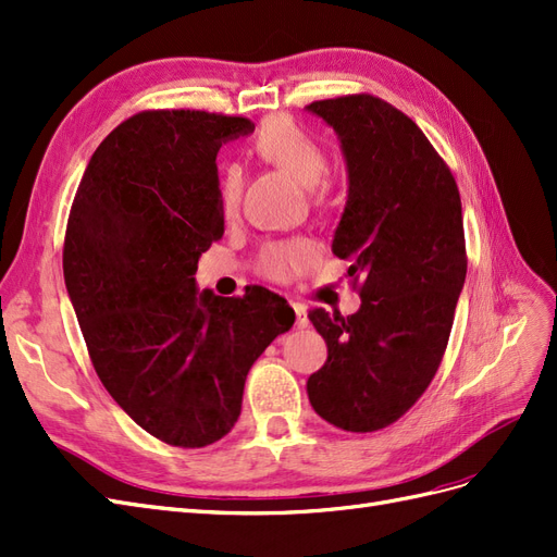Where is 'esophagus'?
<instances>
[{
  "label": "esophagus",
  "instance_id": "1",
  "mask_svg": "<svg viewBox=\"0 0 557 557\" xmlns=\"http://www.w3.org/2000/svg\"><path fill=\"white\" fill-rule=\"evenodd\" d=\"M293 311H295V325L297 327H307L309 325V315H307L305 305H297V301H293Z\"/></svg>",
  "mask_w": 557,
  "mask_h": 557
}]
</instances>
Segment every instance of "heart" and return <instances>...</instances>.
Instances as JSON below:
<instances>
[{
	"mask_svg": "<svg viewBox=\"0 0 557 557\" xmlns=\"http://www.w3.org/2000/svg\"><path fill=\"white\" fill-rule=\"evenodd\" d=\"M252 156L264 164L276 166L278 172L288 174L305 188H315L318 181L327 172L325 148L309 129L297 125L285 115L264 121L250 139ZM325 193H318L315 199H323ZM239 199V176L227 170L221 176V209L225 215L234 213ZM318 260V248L309 239H290L267 244L258 252L256 269L269 281H290L297 272H305Z\"/></svg>",
	"mask_w": 557,
	"mask_h": 557,
	"instance_id": "obj_1",
	"label": "heart"
}]
</instances>
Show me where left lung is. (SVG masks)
Here are the masks:
<instances>
[{
  "label": "left lung",
  "mask_w": 557,
  "mask_h": 557,
  "mask_svg": "<svg viewBox=\"0 0 557 557\" xmlns=\"http://www.w3.org/2000/svg\"><path fill=\"white\" fill-rule=\"evenodd\" d=\"M336 132L348 170L332 250L360 285V311L313 309L327 362L307 381L311 407L346 432H376L428 391L467 276L458 183L409 115L374 95L307 107Z\"/></svg>",
  "instance_id": "1"
}]
</instances>
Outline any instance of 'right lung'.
<instances>
[{
    "label": "right lung",
    "mask_w": 557,
    "mask_h": 557,
    "mask_svg": "<svg viewBox=\"0 0 557 557\" xmlns=\"http://www.w3.org/2000/svg\"><path fill=\"white\" fill-rule=\"evenodd\" d=\"M248 117L141 111L97 146L66 221V293L99 381L156 440L209 446L234 428L244 383L295 323L283 297L199 293V256L223 237L215 156Z\"/></svg>",
    "instance_id": "1"
}]
</instances>
